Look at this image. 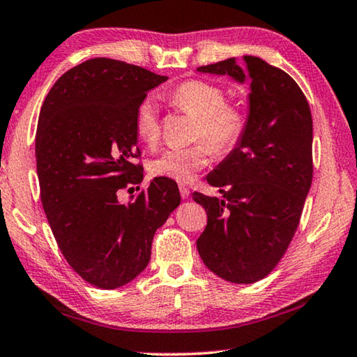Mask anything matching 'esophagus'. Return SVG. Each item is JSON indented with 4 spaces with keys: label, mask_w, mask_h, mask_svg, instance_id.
<instances>
[{
    "label": "esophagus",
    "mask_w": 357,
    "mask_h": 357,
    "mask_svg": "<svg viewBox=\"0 0 357 357\" xmlns=\"http://www.w3.org/2000/svg\"><path fill=\"white\" fill-rule=\"evenodd\" d=\"M178 191H180V196H182L183 199H188V196H190V188H188V186L180 185L178 186Z\"/></svg>",
    "instance_id": "esophagus-1"
}]
</instances>
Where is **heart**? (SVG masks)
Segmentation results:
<instances>
[{
	"instance_id": "heart-1",
	"label": "heart",
	"mask_w": 357,
	"mask_h": 357,
	"mask_svg": "<svg viewBox=\"0 0 357 357\" xmlns=\"http://www.w3.org/2000/svg\"><path fill=\"white\" fill-rule=\"evenodd\" d=\"M169 102L180 112L197 119L196 139L206 144L188 148H169L150 161L155 177L188 183L209 164L211 150L227 153L239 144L245 130V114L231 103H225L220 87L201 79H190L169 94ZM135 132L146 145H155L161 135L158 108L151 98L139 103L134 118Z\"/></svg>"
}]
</instances>
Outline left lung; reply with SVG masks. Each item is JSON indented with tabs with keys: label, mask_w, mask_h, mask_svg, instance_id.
<instances>
[{
	"label": "left lung",
	"mask_w": 357,
	"mask_h": 357,
	"mask_svg": "<svg viewBox=\"0 0 357 357\" xmlns=\"http://www.w3.org/2000/svg\"><path fill=\"white\" fill-rule=\"evenodd\" d=\"M197 71L250 81L243 139L207 175L222 197L193 193V199L207 212L196 241L204 265L228 282L252 284L274 270L297 231L312 180L311 109L286 71L259 57Z\"/></svg>",
	"instance_id": "8db88e82"
}]
</instances>
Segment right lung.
<instances>
[{"mask_svg":"<svg viewBox=\"0 0 357 357\" xmlns=\"http://www.w3.org/2000/svg\"><path fill=\"white\" fill-rule=\"evenodd\" d=\"M166 79L97 57L60 76L41 107L35 155L43 209L65 260L98 289L121 287L145 270L153 236L180 204L177 183L161 177L128 204L118 199L144 180L134 164L135 109Z\"/></svg>","mask_w":357,"mask_h":357,"instance_id":"add662e5","label":"right lung"}]
</instances>
